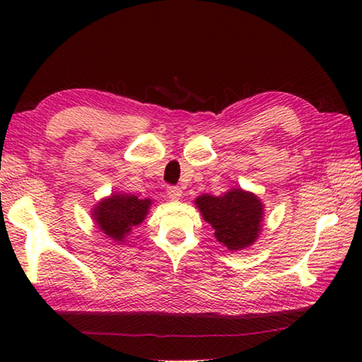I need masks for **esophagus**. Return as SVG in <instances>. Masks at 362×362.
<instances>
[{"instance_id":"1","label":"esophagus","mask_w":362,"mask_h":362,"mask_svg":"<svg viewBox=\"0 0 362 362\" xmlns=\"http://www.w3.org/2000/svg\"><path fill=\"white\" fill-rule=\"evenodd\" d=\"M182 188L180 187H169L168 188V196L173 201H177V199H180V196H182Z\"/></svg>"}]
</instances>
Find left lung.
<instances>
[{"label": "left lung", "mask_w": 362, "mask_h": 362, "mask_svg": "<svg viewBox=\"0 0 362 362\" xmlns=\"http://www.w3.org/2000/svg\"><path fill=\"white\" fill-rule=\"evenodd\" d=\"M194 204L216 230V240L231 252L247 249L259 240L265 207L252 192L235 187L218 196L201 194Z\"/></svg>", "instance_id": "obj_1"}]
</instances>
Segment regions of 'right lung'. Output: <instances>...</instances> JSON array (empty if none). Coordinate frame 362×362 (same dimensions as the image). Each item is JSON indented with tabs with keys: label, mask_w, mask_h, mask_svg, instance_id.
Returning a JSON list of instances; mask_svg holds the SVG:
<instances>
[{
	"label": "right lung",
	"mask_w": 362,
	"mask_h": 362,
	"mask_svg": "<svg viewBox=\"0 0 362 362\" xmlns=\"http://www.w3.org/2000/svg\"><path fill=\"white\" fill-rule=\"evenodd\" d=\"M151 204L150 198L140 199L131 193H112L94 204L90 217L105 238L122 244L134 226L144 222Z\"/></svg>",
	"instance_id": "right-lung-1"
}]
</instances>
